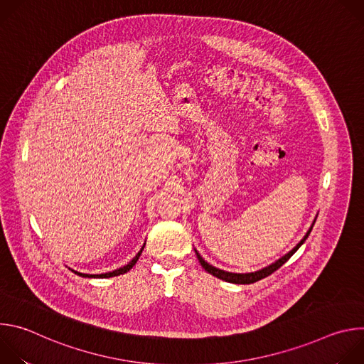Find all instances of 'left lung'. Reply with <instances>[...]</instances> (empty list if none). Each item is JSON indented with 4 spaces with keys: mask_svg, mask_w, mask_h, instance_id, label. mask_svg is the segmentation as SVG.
<instances>
[{
    "mask_svg": "<svg viewBox=\"0 0 364 364\" xmlns=\"http://www.w3.org/2000/svg\"><path fill=\"white\" fill-rule=\"evenodd\" d=\"M316 220H317V216H316V219H314V222H313V225H311V228L308 229V232L305 233V236L296 243V246L294 247V249H291L288 253H285L284 256H281L278 261H275V262H272L271 265H268V267H265V268H262V269H259V271H255V272H246V274H237V272H228V271H223V269H219V268H216V267H213V265H210V264H207L204 259L200 256V253L194 249V252H196V255H197V259H198V262H200V265L209 272V274H212L213 277H216V278H219V279H222V281H226V282H230V284H242V285H247V284H253V282H256V281H259V279H264V278H267L268 275H271L272 272H275L277 269H279L288 259L301 247V245L306 240V237L309 236V233H311V230H313V226H314V223H316Z\"/></svg>",
    "mask_w": 364,
    "mask_h": 364,
    "instance_id": "left-lung-1",
    "label": "left lung"
}]
</instances>
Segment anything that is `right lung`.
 <instances>
[{
  "instance_id": "1",
  "label": "right lung",
  "mask_w": 364,
  "mask_h": 364,
  "mask_svg": "<svg viewBox=\"0 0 364 364\" xmlns=\"http://www.w3.org/2000/svg\"><path fill=\"white\" fill-rule=\"evenodd\" d=\"M144 246H145V243L142 245V247L139 249V252L131 259V261L127 264V265H124V267H121V268H117V269H114L112 272H105V274H96V275H90V274H82V272H77V271H75V269H70L72 272H75L76 275H79V277H82V278H111V277H118V275H124L125 272H128L135 264H136V261H138V257L141 256V253H142V250H144Z\"/></svg>"
}]
</instances>
